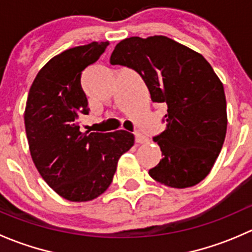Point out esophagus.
<instances>
[{"label":"esophagus","instance_id":"obj_1","mask_svg":"<svg viewBox=\"0 0 252 252\" xmlns=\"http://www.w3.org/2000/svg\"><path fill=\"white\" fill-rule=\"evenodd\" d=\"M135 141L139 144H145V142H147V138L140 133H135Z\"/></svg>","mask_w":252,"mask_h":252}]
</instances>
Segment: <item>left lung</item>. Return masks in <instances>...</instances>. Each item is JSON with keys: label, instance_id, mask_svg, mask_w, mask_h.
<instances>
[{"label": "left lung", "instance_id": "8db88e82", "mask_svg": "<svg viewBox=\"0 0 252 252\" xmlns=\"http://www.w3.org/2000/svg\"><path fill=\"white\" fill-rule=\"evenodd\" d=\"M110 63L135 70L152 102L166 103V129L154 136L162 159L149 174L172 188H189L207 177L227 131L222 83L200 53L169 37L139 36L114 47Z\"/></svg>", "mask_w": 252, "mask_h": 252}]
</instances>
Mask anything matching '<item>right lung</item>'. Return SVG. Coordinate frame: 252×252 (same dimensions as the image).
Masks as SVG:
<instances>
[{"instance_id":"right-lung-1","label":"right lung","mask_w":252,"mask_h":252,"mask_svg":"<svg viewBox=\"0 0 252 252\" xmlns=\"http://www.w3.org/2000/svg\"><path fill=\"white\" fill-rule=\"evenodd\" d=\"M108 42L69 48L46 63L32 81L24 122L32 158L45 182L69 201H90L112 183L118 159L134 145L129 131L81 133L89 114L83 72Z\"/></svg>"}]
</instances>
